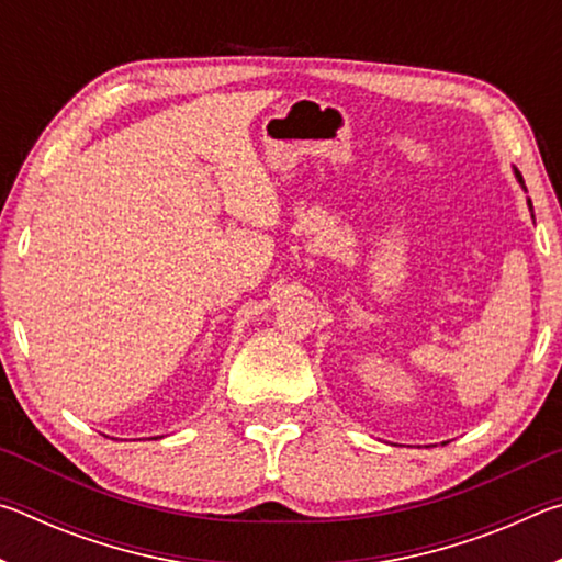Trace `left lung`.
<instances>
[{
    "instance_id": "8db88e82",
    "label": "left lung",
    "mask_w": 562,
    "mask_h": 562,
    "mask_svg": "<svg viewBox=\"0 0 562 562\" xmlns=\"http://www.w3.org/2000/svg\"><path fill=\"white\" fill-rule=\"evenodd\" d=\"M516 178H518V183L522 186V178H520V173H518V170H516ZM528 205H530V201H528ZM530 211H532V205H530Z\"/></svg>"
}]
</instances>
